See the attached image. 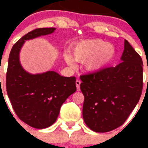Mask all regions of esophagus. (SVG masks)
<instances>
[{
  "label": "esophagus",
  "instance_id": "obj_1",
  "mask_svg": "<svg viewBox=\"0 0 148 148\" xmlns=\"http://www.w3.org/2000/svg\"><path fill=\"white\" fill-rule=\"evenodd\" d=\"M80 84H81V82L79 80L77 79L76 81V85H77V90L79 91L80 90Z\"/></svg>",
  "mask_w": 148,
  "mask_h": 148
}]
</instances>
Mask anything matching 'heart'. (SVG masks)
<instances>
[{
	"instance_id": "b5f03b06",
	"label": "heart",
	"mask_w": 148,
	"mask_h": 148,
	"mask_svg": "<svg viewBox=\"0 0 148 148\" xmlns=\"http://www.w3.org/2000/svg\"><path fill=\"white\" fill-rule=\"evenodd\" d=\"M72 56L65 53L64 59L69 65L73 66L74 60L85 63L86 70L97 72L102 69L113 59L115 53L114 46L102 40H83L75 43L71 48Z\"/></svg>"
}]
</instances>
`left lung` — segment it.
Instances as JSON below:
<instances>
[{"label":"left lung","mask_w":148,"mask_h":148,"mask_svg":"<svg viewBox=\"0 0 148 148\" xmlns=\"http://www.w3.org/2000/svg\"><path fill=\"white\" fill-rule=\"evenodd\" d=\"M115 67L80 77L82 114L92 130L106 132L121 126L138 104L143 86V60L127 40Z\"/></svg>","instance_id":"left-lung-1"}]
</instances>
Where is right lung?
Instances as JSON below:
<instances>
[{"mask_svg":"<svg viewBox=\"0 0 148 148\" xmlns=\"http://www.w3.org/2000/svg\"><path fill=\"white\" fill-rule=\"evenodd\" d=\"M55 28H36L28 32L12 47L6 74V90L18 118L36 129L56 122L66 99L76 92V78L64 77L53 71L31 74L23 69L19 53L26 40L51 34Z\"/></svg>","mask_w":148,"mask_h":148,"instance_id":"add662e5","label":"right lung"}]
</instances>
